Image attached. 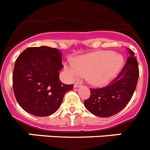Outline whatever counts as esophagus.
<instances>
[{"mask_svg":"<svg viewBox=\"0 0 150 150\" xmlns=\"http://www.w3.org/2000/svg\"><path fill=\"white\" fill-rule=\"evenodd\" d=\"M81 85H82L81 83H75L74 85V88H78V87L80 86Z\"/></svg>","mask_w":150,"mask_h":150,"instance_id":"1","label":"esophagus"}]
</instances>
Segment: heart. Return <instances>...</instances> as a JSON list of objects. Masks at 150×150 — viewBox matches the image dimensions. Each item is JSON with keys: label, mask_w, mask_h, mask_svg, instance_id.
Returning <instances> with one entry per match:
<instances>
[{"label": "heart", "mask_w": 150, "mask_h": 150, "mask_svg": "<svg viewBox=\"0 0 150 150\" xmlns=\"http://www.w3.org/2000/svg\"><path fill=\"white\" fill-rule=\"evenodd\" d=\"M124 58L113 51H98L77 57L74 63L65 64L64 69L71 79L86 76L96 86H104L112 82L122 71Z\"/></svg>", "instance_id": "1"}]
</instances>
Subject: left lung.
I'll return each mask as SVG.
<instances>
[{"label":"left lung","instance_id":"obj_1","mask_svg":"<svg viewBox=\"0 0 150 150\" xmlns=\"http://www.w3.org/2000/svg\"><path fill=\"white\" fill-rule=\"evenodd\" d=\"M129 57L121 73L110 86L91 88L89 98L84 101L85 107L99 117H110L124 109L132 99L137 86L139 69L134 52L127 48Z\"/></svg>","mask_w":150,"mask_h":150}]
</instances>
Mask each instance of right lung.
Returning a JSON list of instances; mask_svg holds the SVG:
<instances>
[{"mask_svg": "<svg viewBox=\"0 0 150 150\" xmlns=\"http://www.w3.org/2000/svg\"><path fill=\"white\" fill-rule=\"evenodd\" d=\"M62 52L42 46L29 47L18 55L13 73V91L22 109L36 116H47L59 109L74 85L59 79Z\"/></svg>", "mask_w": 150, "mask_h": 150, "instance_id": "1", "label": "right lung"}]
</instances>
